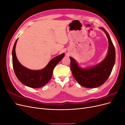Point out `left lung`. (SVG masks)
Segmentation results:
<instances>
[{
	"label": "left lung",
	"mask_w": 125,
	"mask_h": 125,
	"mask_svg": "<svg viewBox=\"0 0 125 125\" xmlns=\"http://www.w3.org/2000/svg\"><path fill=\"white\" fill-rule=\"evenodd\" d=\"M108 40V51L106 58L97 65L88 69H82L74 59H70V69L73 76L81 85L94 88L103 84L110 75L115 62V50L107 32L101 28Z\"/></svg>",
	"instance_id": "8db88e82"
}]
</instances>
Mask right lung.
<instances>
[{
	"instance_id": "1",
	"label": "right lung",
	"mask_w": 125,
	"mask_h": 125,
	"mask_svg": "<svg viewBox=\"0 0 125 125\" xmlns=\"http://www.w3.org/2000/svg\"><path fill=\"white\" fill-rule=\"evenodd\" d=\"M18 39L12 50V65L14 73L22 83L32 88H39L46 84L52 77L54 67L65 56L62 54L55 57L42 70H32L21 65L17 59L15 48Z\"/></svg>"
}]
</instances>
